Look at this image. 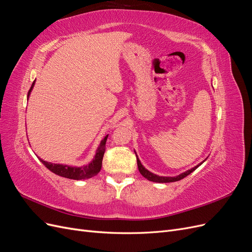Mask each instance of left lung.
<instances>
[{
  "mask_svg": "<svg viewBox=\"0 0 252 252\" xmlns=\"http://www.w3.org/2000/svg\"><path fill=\"white\" fill-rule=\"evenodd\" d=\"M134 152H135V151H134ZM135 155H136V154H135ZM136 162H138L139 171H140V173L143 175L144 178H146L147 180H149V181H151V182H156V183H171V182H177V181H180V180H182V179H184L185 177H187L188 174H190L192 171H194V170L197 168V167L201 166L205 161H203V162L200 163L199 165L194 166L193 168L189 169V170H187V171H185V172H183V173L177 175V177H161V175H158V174H155V173L150 172L149 170H147V169L145 168V167L142 165V163H141V161L139 159L138 156H136Z\"/></svg>",
  "mask_w": 252,
  "mask_h": 252,
  "instance_id": "8db88e82",
  "label": "left lung"
}]
</instances>
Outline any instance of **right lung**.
Here are the masks:
<instances>
[{
    "label": "right lung",
    "mask_w": 252,
    "mask_h": 252,
    "mask_svg": "<svg viewBox=\"0 0 252 252\" xmlns=\"http://www.w3.org/2000/svg\"><path fill=\"white\" fill-rule=\"evenodd\" d=\"M34 83H35V81H33L32 87H30V89L28 91L27 100L29 98L30 93H32V90L34 86ZM107 138H108V134L105 136V138L101 141L100 145H98V147L95 152V156H94L93 161L85 166L72 167V166L63 165V164H55V163L43 161L42 158H40V161L45 166H46V168H48L51 172L60 175V177L71 179V180L90 179L100 172V170L102 168V161H103V157H104V152H105V145H106V141H107Z\"/></svg>",
    "instance_id": "1"
}]
</instances>
